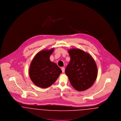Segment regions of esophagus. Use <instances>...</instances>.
I'll use <instances>...</instances> for the list:
<instances>
[{
  "instance_id": "1",
  "label": "esophagus",
  "mask_w": 121,
  "mask_h": 121,
  "mask_svg": "<svg viewBox=\"0 0 121 121\" xmlns=\"http://www.w3.org/2000/svg\"><path fill=\"white\" fill-rule=\"evenodd\" d=\"M61 69H62V72H63V73H64V72H65V68H63V67Z\"/></svg>"
}]
</instances>
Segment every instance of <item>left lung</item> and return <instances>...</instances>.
<instances>
[{
	"mask_svg": "<svg viewBox=\"0 0 121 121\" xmlns=\"http://www.w3.org/2000/svg\"><path fill=\"white\" fill-rule=\"evenodd\" d=\"M68 52L71 59L65 69V73L76 90L85 91L92 86L96 80V63L91 55L81 49L72 48Z\"/></svg>",
	"mask_w": 121,
	"mask_h": 121,
	"instance_id": "left-lung-1",
	"label": "left lung"
}]
</instances>
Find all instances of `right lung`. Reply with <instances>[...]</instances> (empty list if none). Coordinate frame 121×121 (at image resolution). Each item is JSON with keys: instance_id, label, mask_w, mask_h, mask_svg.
Returning a JSON list of instances; mask_svg holds the SVG:
<instances>
[{"instance_id": "add662e5", "label": "right lung", "mask_w": 121, "mask_h": 121, "mask_svg": "<svg viewBox=\"0 0 121 121\" xmlns=\"http://www.w3.org/2000/svg\"><path fill=\"white\" fill-rule=\"evenodd\" d=\"M54 48L39 52L32 60L29 69V75L35 85L45 88L56 81L62 70L58 65L50 60Z\"/></svg>"}]
</instances>
